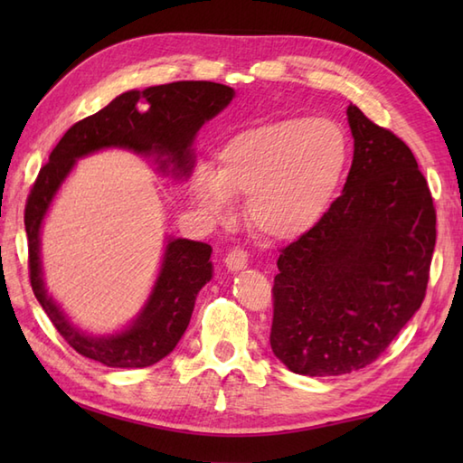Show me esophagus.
<instances>
[{
  "mask_svg": "<svg viewBox=\"0 0 463 463\" xmlns=\"http://www.w3.org/2000/svg\"><path fill=\"white\" fill-rule=\"evenodd\" d=\"M247 262H249V252L244 249H239V247L232 249L224 259V264L229 270H242L244 267H247Z\"/></svg>",
  "mask_w": 463,
  "mask_h": 463,
  "instance_id": "obj_1",
  "label": "esophagus"
}]
</instances>
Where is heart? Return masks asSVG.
I'll use <instances>...</instances> for the list:
<instances>
[{"mask_svg":"<svg viewBox=\"0 0 463 463\" xmlns=\"http://www.w3.org/2000/svg\"><path fill=\"white\" fill-rule=\"evenodd\" d=\"M348 161V137L336 121L284 117L231 135L216 166L201 163L193 171L191 191L214 216L249 196V216L262 234L292 239L326 213Z\"/></svg>","mask_w":463,"mask_h":463,"instance_id":"1","label":"heart"}]
</instances>
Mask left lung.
I'll return each mask as SVG.
<instances>
[{
	"instance_id": "8db88e82",
	"label": "left lung",
	"mask_w": 463,
	"mask_h": 463,
	"mask_svg": "<svg viewBox=\"0 0 463 463\" xmlns=\"http://www.w3.org/2000/svg\"><path fill=\"white\" fill-rule=\"evenodd\" d=\"M354 159L320 221L280 250L270 346L302 376L368 366L426 298L436 206L410 146L348 107Z\"/></svg>"
}]
</instances>
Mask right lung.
<instances>
[{
    "label": "right lung",
    "mask_w": 463,
    "mask_h": 463,
    "mask_svg": "<svg viewBox=\"0 0 463 463\" xmlns=\"http://www.w3.org/2000/svg\"><path fill=\"white\" fill-rule=\"evenodd\" d=\"M232 95L231 87L213 81H175L145 91H127L101 111L69 127L49 155V163L39 169L24 213L29 282L57 332L81 356L109 368H146L171 354L189 326L196 294L213 277V249L186 239L169 241L155 290L133 326L109 338L85 336L47 297L42 280L39 229L59 184L75 159L103 146L169 155L175 169L186 175L193 166L189 146L194 133L222 111ZM141 100L146 103L143 110L138 107Z\"/></svg>",
    "instance_id": "obj_1"
}]
</instances>
